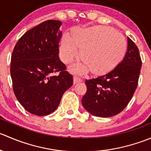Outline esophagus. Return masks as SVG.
Returning a JSON list of instances; mask_svg holds the SVG:
<instances>
[{"label":"esophagus","instance_id":"obj_1","mask_svg":"<svg viewBox=\"0 0 151 151\" xmlns=\"http://www.w3.org/2000/svg\"><path fill=\"white\" fill-rule=\"evenodd\" d=\"M81 81H82V80L80 78V77H77V76H74V84L80 83V82H81Z\"/></svg>","mask_w":151,"mask_h":151}]
</instances>
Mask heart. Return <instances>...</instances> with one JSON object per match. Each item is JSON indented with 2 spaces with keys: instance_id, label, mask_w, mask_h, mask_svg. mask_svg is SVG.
I'll use <instances>...</instances> for the list:
<instances>
[{
  "instance_id": "1",
  "label": "heart",
  "mask_w": 151,
  "mask_h": 151,
  "mask_svg": "<svg viewBox=\"0 0 151 151\" xmlns=\"http://www.w3.org/2000/svg\"><path fill=\"white\" fill-rule=\"evenodd\" d=\"M80 57L83 63L74 67L76 72L91 69L102 75L115 69L124 59L128 50L126 39L110 27L96 26L74 28L71 36H63L60 42V56L63 63H70Z\"/></svg>"
}]
</instances>
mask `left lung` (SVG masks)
Returning a JSON list of instances; mask_svg holds the SVG:
<instances>
[{
    "label": "left lung",
    "mask_w": 151,
    "mask_h": 151,
    "mask_svg": "<svg viewBox=\"0 0 151 151\" xmlns=\"http://www.w3.org/2000/svg\"><path fill=\"white\" fill-rule=\"evenodd\" d=\"M141 67L138 47L128 38L127 52L123 61L108 74L85 80L87 91L82 99L83 107L94 116L108 118L118 115L133 97Z\"/></svg>",
    "instance_id": "1"
}]
</instances>
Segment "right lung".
I'll return each mask as SVG.
<instances>
[{
	"mask_svg": "<svg viewBox=\"0 0 151 151\" xmlns=\"http://www.w3.org/2000/svg\"><path fill=\"white\" fill-rule=\"evenodd\" d=\"M62 22L50 19L28 30L12 52L10 72L14 93L30 113L44 116L54 112L73 77L59 58ZM58 72V76H53Z\"/></svg>",
	"mask_w": 151,
	"mask_h": 151,
	"instance_id": "right-lung-1",
	"label": "right lung"
}]
</instances>
